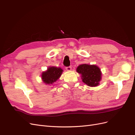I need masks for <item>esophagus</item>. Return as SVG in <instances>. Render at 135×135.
I'll return each mask as SVG.
<instances>
[{"label": "esophagus", "mask_w": 135, "mask_h": 135, "mask_svg": "<svg viewBox=\"0 0 135 135\" xmlns=\"http://www.w3.org/2000/svg\"><path fill=\"white\" fill-rule=\"evenodd\" d=\"M66 69L67 70V71H70L71 70V66H67L66 67Z\"/></svg>", "instance_id": "esophagus-1"}]
</instances>
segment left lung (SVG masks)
<instances>
[{"label": "left lung", "instance_id": "1", "mask_svg": "<svg viewBox=\"0 0 135 135\" xmlns=\"http://www.w3.org/2000/svg\"><path fill=\"white\" fill-rule=\"evenodd\" d=\"M76 71L81 75L83 82L90 87L97 86L101 78L100 69L95 65H80L77 68Z\"/></svg>", "mask_w": 135, "mask_h": 135}]
</instances>
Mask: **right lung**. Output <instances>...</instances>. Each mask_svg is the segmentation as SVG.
<instances>
[{
	"mask_svg": "<svg viewBox=\"0 0 135 135\" xmlns=\"http://www.w3.org/2000/svg\"><path fill=\"white\" fill-rule=\"evenodd\" d=\"M62 71L60 68L50 67L46 71L42 73V78L43 82L48 84H53L60 77Z\"/></svg>",
	"mask_w": 135,
	"mask_h": 135,
	"instance_id": "add662e5",
	"label": "right lung"
}]
</instances>
